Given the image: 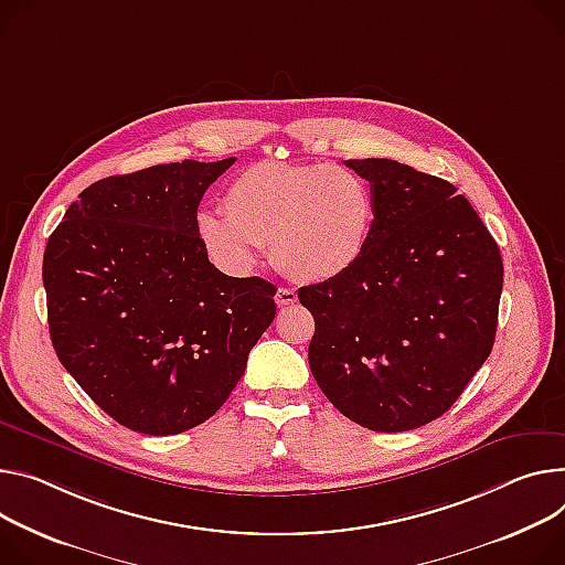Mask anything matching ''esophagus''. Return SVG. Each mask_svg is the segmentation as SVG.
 <instances>
[{
  "mask_svg": "<svg viewBox=\"0 0 565 565\" xmlns=\"http://www.w3.org/2000/svg\"><path fill=\"white\" fill-rule=\"evenodd\" d=\"M275 301H277L279 306H290V303L297 301V292H295L292 288H279L277 295H275Z\"/></svg>",
  "mask_w": 565,
  "mask_h": 565,
  "instance_id": "esophagus-1",
  "label": "esophagus"
}]
</instances>
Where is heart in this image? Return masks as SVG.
<instances>
[{
    "label": "heart",
    "mask_w": 565,
    "mask_h": 565,
    "mask_svg": "<svg viewBox=\"0 0 565 565\" xmlns=\"http://www.w3.org/2000/svg\"><path fill=\"white\" fill-rule=\"evenodd\" d=\"M225 216L202 212L198 236L230 270L249 268L270 241L299 281H327L361 259L374 221L370 182L333 164H254L225 191Z\"/></svg>",
    "instance_id": "1"
}]
</instances>
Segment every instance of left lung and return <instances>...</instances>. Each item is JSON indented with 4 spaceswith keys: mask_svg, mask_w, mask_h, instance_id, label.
Returning a JSON list of instances; mask_svg holds the SVG:
<instances>
[{
    "mask_svg": "<svg viewBox=\"0 0 565 565\" xmlns=\"http://www.w3.org/2000/svg\"><path fill=\"white\" fill-rule=\"evenodd\" d=\"M374 195L367 247L340 277L299 288L309 365L340 413L376 433L430 424L491 353L500 249L471 202L394 160H347Z\"/></svg>",
    "mask_w": 565,
    "mask_h": 565,
    "instance_id": "1",
    "label": "left lung"
}]
</instances>
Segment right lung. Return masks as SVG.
I'll return each mask as SVG.
<instances>
[{"mask_svg":"<svg viewBox=\"0 0 565 565\" xmlns=\"http://www.w3.org/2000/svg\"><path fill=\"white\" fill-rule=\"evenodd\" d=\"M236 158L89 184L49 236L42 281L58 361L117 424L178 435L207 422L275 320L277 288L227 277L198 204Z\"/></svg>","mask_w":565,"mask_h":565,"instance_id":"obj_1","label":"right lung"}]
</instances>
